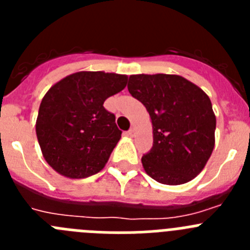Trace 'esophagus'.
Here are the masks:
<instances>
[{"label":"esophagus","instance_id":"obj_1","mask_svg":"<svg viewBox=\"0 0 250 250\" xmlns=\"http://www.w3.org/2000/svg\"><path fill=\"white\" fill-rule=\"evenodd\" d=\"M127 135L129 136H135V127H131V129L129 130V131H127Z\"/></svg>","mask_w":250,"mask_h":250}]
</instances>
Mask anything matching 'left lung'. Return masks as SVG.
<instances>
[{
    "instance_id": "8db88e82",
    "label": "left lung",
    "mask_w": 250,
    "mask_h": 250,
    "mask_svg": "<svg viewBox=\"0 0 250 250\" xmlns=\"http://www.w3.org/2000/svg\"><path fill=\"white\" fill-rule=\"evenodd\" d=\"M127 90L146 107L152 147L141 158L145 173L158 183L180 185L202 173L215 144L211 101L179 75H130Z\"/></svg>"
}]
</instances>
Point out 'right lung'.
Segmentation results:
<instances>
[{"mask_svg": "<svg viewBox=\"0 0 250 250\" xmlns=\"http://www.w3.org/2000/svg\"><path fill=\"white\" fill-rule=\"evenodd\" d=\"M126 83V75L80 71L51 86L40 104L36 135L56 173L83 179L105 167L121 131L104 103Z\"/></svg>", "mask_w": 250, "mask_h": 250, "instance_id": "add662e5", "label": "right lung"}]
</instances>
